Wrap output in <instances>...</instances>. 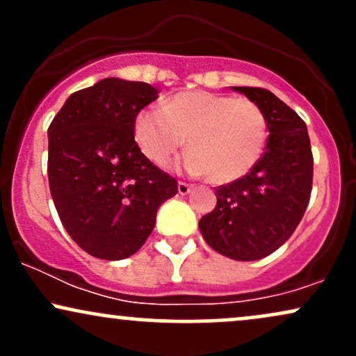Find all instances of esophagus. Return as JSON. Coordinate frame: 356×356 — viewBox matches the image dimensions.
Here are the masks:
<instances>
[{
	"mask_svg": "<svg viewBox=\"0 0 356 356\" xmlns=\"http://www.w3.org/2000/svg\"><path fill=\"white\" fill-rule=\"evenodd\" d=\"M177 191H179V194H181V195H187L192 191V186H191V184H187V182H179L177 184Z\"/></svg>",
	"mask_w": 356,
	"mask_h": 356,
	"instance_id": "obj_1",
	"label": "esophagus"
}]
</instances>
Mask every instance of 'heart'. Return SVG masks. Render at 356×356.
I'll use <instances>...</instances> for the list:
<instances>
[{"label":"heart","mask_w":356,"mask_h":356,"mask_svg":"<svg viewBox=\"0 0 356 356\" xmlns=\"http://www.w3.org/2000/svg\"><path fill=\"white\" fill-rule=\"evenodd\" d=\"M142 154L159 167L170 165L187 138L184 167L214 184L239 181L254 169L268 142V122L254 102L191 90L162 110H142L134 124Z\"/></svg>","instance_id":"obj_1"}]
</instances>
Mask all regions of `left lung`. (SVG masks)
I'll use <instances>...</instances> for the list:
<instances>
[{
  "instance_id": "8db88e82",
  "label": "left lung",
  "mask_w": 356,
  "mask_h": 356,
  "mask_svg": "<svg viewBox=\"0 0 356 356\" xmlns=\"http://www.w3.org/2000/svg\"><path fill=\"white\" fill-rule=\"evenodd\" d=\"M263 110L266 152L239 181L216 187L214 211L199 220L206 243L236 261H256L283 246L309 202L313 154L306 124L269 90L231 87Z\"/></svg>"
}]
</instances>
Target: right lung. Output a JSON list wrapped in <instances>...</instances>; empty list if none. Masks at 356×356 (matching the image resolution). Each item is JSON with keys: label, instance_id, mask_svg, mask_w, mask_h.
Masks as SVG:
<instances>
[{"label": "right lung", "instance_id": "right-lung-1", "mask_svg": "<svg viewBox=\"0 0 356 356\" xmlns=\"http://www.w3.org/2000/svg\"><path fill=\"white\" fill-rule=\"evenodd\" d=\"M159 97L144 81L104 79L72 93L48 129V182L70 238L88 254H136L177 181L134 138L137 113Z\"/></svg>", "mask_w": 356, "mask_h": 356}]
</instances>
